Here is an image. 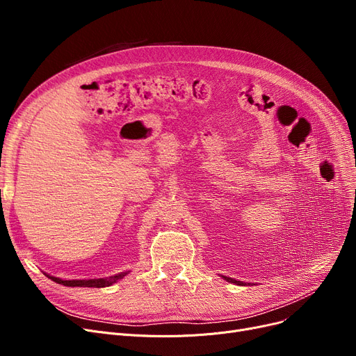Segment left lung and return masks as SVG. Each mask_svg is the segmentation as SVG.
Here are the masks:
<instances>
[{"instance_id":"1","label":"left lung","mask_w":356,"mask_h":356,"mask_svg":"<svg viewBox=\"0 0 356 356\" xmlns=\"http://www.w3.org/2000/svg\"><path fill=\"white\" fill-rule=\"evenodd\" d=\"M223 278L227 280V282H229V283H235V284H238V286H242V282H236V280H234V278H229V277H225V275H222Z\"/></svg>"}]
</instances>
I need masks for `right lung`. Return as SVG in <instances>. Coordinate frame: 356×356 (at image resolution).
<instances>
[{
    "label": "right lung",
    "instance_id": "obj_1",
    "mask_svg": "<svg viewBox=\"0 0 356 356\" xmlns=\"http://www.w3.org/2000/svg\"><path fill=\"white\" fill-rule=\"evenodd\" d=\"M124 275H127V273H121L118 275H112L109 278H95V280H60L58 277H50L53 282L63 284V286H69V287H108L111 284H114L117 280L122 278Z\"/></svg>",
    "mask_w": 356,
    "mask_h": 356
}]
</instances>
